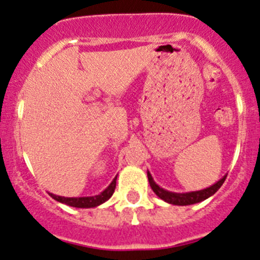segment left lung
Wrapping results in <instances>:
<instances>
[{"mask_svg": "<svg viewBox=\"0 0 260 260\" xmlns=\"http://www.w3.org/2000/svg\"><path fill=\"white\" fill-rule=\"evenodd\" d=\"M227 175L223 176L222 178L216 182L211 187H207L205 189H201V191H193V192H186V193H176V192H170L166 189L161 188L160 186L156 185V182L153 181L151 174L147 171V178H149V183L151 186L152 191L157 194L161 200H164L165 202L171 203V205L176 206H188V205H194V203L202 202V201L207 200L208 197H211L212 194L216 193L217 191L220 188V186L223 185V182L225 181Z\"/></svg>", "mask_w": 260, "mask_h": 260, "instance_id": "1", "label": "left lung"}]
</instances>
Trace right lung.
<instances>
[{
    "instance_id": "right-lung-1",
    "label": "right lung",
    "mask_w": 260,
    "mask_h": 260,
    "mask_svg": "<svg viewBox=\"0 0 260 260\" xmlns=\"http://www.w3.org/2000/svg\"><path fill=\"white\" fill-rule=\"evenodd\" d=\"M116 187V177L111 181V183L109 185L102 193L96 194V196H90V197H62L57 196V194L49 193V196L54 198L58 202L64 203L67 206H71V207H77V208H93L96 206L102 205L105 201H108L109 198L113 196L114 191H115Z\"/></svg>"
}]
</instances>
